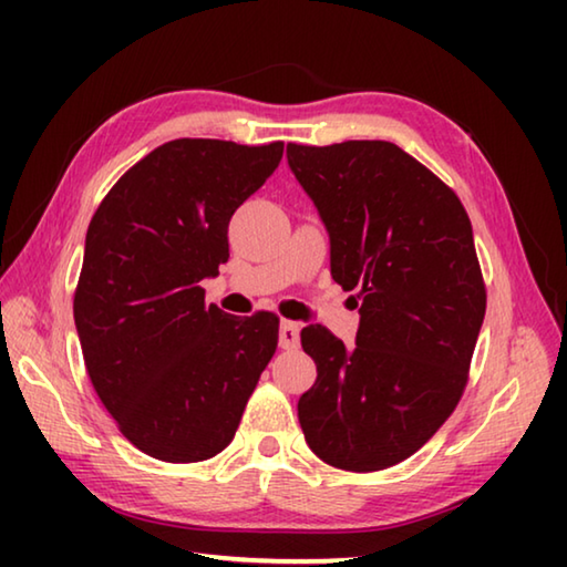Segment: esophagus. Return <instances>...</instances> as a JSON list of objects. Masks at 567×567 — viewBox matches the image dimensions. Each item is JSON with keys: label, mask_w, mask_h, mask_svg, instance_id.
<instances>
[{"label": "esophagus", "mask_w": 567, "mask_h": 567, "mask_svg": "<svg viewBox=\"0 0 567 567\" xmlns=\"http://www.w3.org/2000/svg\"><path fill=\"white\" fill-rule=\"evenodd\" d=\"M280 348L282 350H297L300 348V324L285 320L280 324Z\"/></svg>", "instance_id": "obj_1"}]
</instances>
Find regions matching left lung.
<instances>
[{
  "label": "left lung",
  "mask_w": 567,
  "mask_h": 567,
  "mask_svg": "<svg viewBox=\"0 0 567 567\" xmlns=\"http://www.w3.org/2000/svg\"><path fill=\"white\" fill-rule=\"evenodd\" d=\"M330 233L332 280L358 290L352 350L310 324L318 380L297 402L307 445L332 467L408 460L453 415L485 318V280L463 203L392 142L287 145Z\"/></svg>",
  "instance_id": "left-lung-1"
}]
</instances>
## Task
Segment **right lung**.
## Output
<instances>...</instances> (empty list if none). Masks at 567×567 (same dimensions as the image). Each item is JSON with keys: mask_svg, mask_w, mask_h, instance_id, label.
Returning <instances> with one entry per match:
<instances>
[{"mask_svg": "<svg viewBox=\"0 0 567 567\" xmlns=\"http://www.w3.org/2000/svg\"><path fill=\"white\" fill-rule=\"evenodd\" d=\"M282 142L172 140L114 182L94 213L74 322L84 368L120 433L162 463H203L233 443L277 350L280 318L205 302L227 262L235 209L265 185Z\"/></svg>", "mask_w": 567, "mask_h": 567, "instance_id": "1", "label": "right lung"}]
</instances>
